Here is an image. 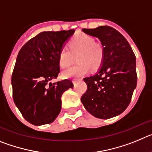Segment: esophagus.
Returning <instances> with one entry per match:
<instances>
[{"label": "esophagus", "instance_id": "esophagus-1", "mask_svg": "<svg viewBox=\"0 0 152 152\" xmlns=\"http://www.w3.org/2000/svg\"><path fill=\"white\" fill-rule=\"evenodd\" d=\"M78 79H74L73 80H72V82H73V84H76V83L77 82V81H78Z\"/></svg>", "mask_w": 152, "mask_h": 152}]
</instances>
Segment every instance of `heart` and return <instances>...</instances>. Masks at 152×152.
Here are the masks:
<instances>
[{
	"mask_svg": "<svg viewBox=\"0 0 152 152\" xmlns=\"http://www.w3.org/2000/svg\"><path fill=\"white\" fill-rule=\"evenodd\" d=\"M68 49L63 48L58 56V64L61 68H67L72 64L73 56L76 57L77 64L70 67L62 72L64 78H77L88 74L91 69H98L104 58V49L92 36L79 33L69 40Z\"/></svg>",
	"mask_w": 152,
	"mask_h": 152,
	"instance_id": "1",
	"label": "heart"
}]
</instances>
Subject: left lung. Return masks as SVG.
<instances>
[{
    "mask_svg": "<svg viewBox=\"0 0 152 152\" xmlns=\"http://www.w3.org/2000/svg\"><path fill=\"white\" fill-rule=\"evenodd\" d=\"M86 34L99 39L104 58L95 75L84 78L87 92L80 100L86 110L99 119L121 114L131 101L136 88V60L124 36L108 26L83 29Z\"/></svg>",
    "mask_w": 152,
    "mask_h": 152,
    "instance_id": "left-lung-1",
    "label": "left lung"
}]
</instances>
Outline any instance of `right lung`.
<instances>
[{
    "label": "right lung",
    "instance_id": "1",
    "mask_svg": "<svg viewBox=\"0 0 152 152\" xmlns=\"http://www.w3.org/2000/svg\"><path fill=\"white\" fill-rule=\"evenodd\" d=\"M75 29L42 32L21 48L11 84L13 101L23 116L35 126L49 124L58 116L61 95L73 88L72 80L51 82L60 72L58 56Z\"/></svg>",
    "mask_w": 152,
    "mask_h": 152
}]
</instances>
